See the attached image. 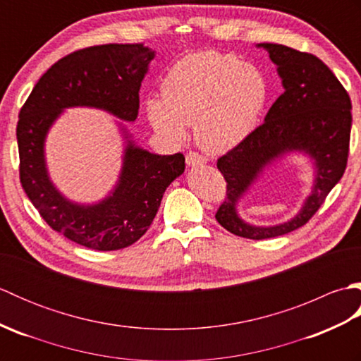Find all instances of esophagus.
Instances as JSON below:
<instances>
[{
	"label": "esophagus",
	"instance_id": "esophagus-1",
	"mask_svg": "<svg viewBox=\"0 0 361 361\" xmlns=\"http://www.w3.org/2000/svg\"><path fill=\"white\" fill-rule=\"evenodd\" d=\"M206 163V159L200 155V153L197 152H189L186 155V164L190 167H195V166H203Z\"/></svg>",
	"mask_w": 361,
	"mask_h": 361
}]
</instances>
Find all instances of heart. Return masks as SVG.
Wrapping results in <instances>:
<instances>
[{
  "label": "heart",
  "instance_id": "1",
  "mask_svg": "<svg viewBox=\"0 0 361 361\" xmlns=\"http://www.w3.org/2000/svg\"><path fill=\"white\" fill-rule=\"evenodd\" d=\"M163 99L145 109L159 133L175 141L195 122V140L208 153H224L255 132L268 102V83L255 65L217 51L188 56L163 80Z\"/></svg>",
  "mask_w": 361,
  "mask_h": 361
}]
</instances>
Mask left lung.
<instances>
[{
  "label": "left lung",
  "instance_id": "1",
  "mask_svg": "<svg viewBox=\"0 0 361 361\" xmlns=\"http://www.w3.org/2000/svg\"><path fill=\"white\" fill-rule=\"evenodd\" d=\"M278 66L283 93L268 110L265 122L247 140L217 159L226 180V197L216 212L219 224L245 239L262 240L301 228L313 217L346 171L352 127L348 91L318 57L283 44L260 43ZM290 151L314 159L316 181L302 211L286 224L255 227L236 214V202L273 160Z\"/></svg>",
  "mask_w": 361,
  "mask_h": 361
}]
</instances>
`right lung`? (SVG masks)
<instances>
[{"instance_id":"add662e5","label":"right lung","mask_w":361,"mask_h":361,"mask_svg":"<svg viewBox=\"0 0 361 361\" xmlns=\"http://www.w3.org/2000/svg\"><path fill=\"white\" fill-rule=\"evenodd\" d=\"M155 51L142 43L101 44L60 59L35 83L21 106L17 126L20 181L54 231L97 251L130 247L147 231L167 186L185 172V157L155 155L127 140L118 185L102 202H70L49 180L44 140L65 109L93 106L132 122L140 110V88Z\"/></svg>"}]
</instances>
